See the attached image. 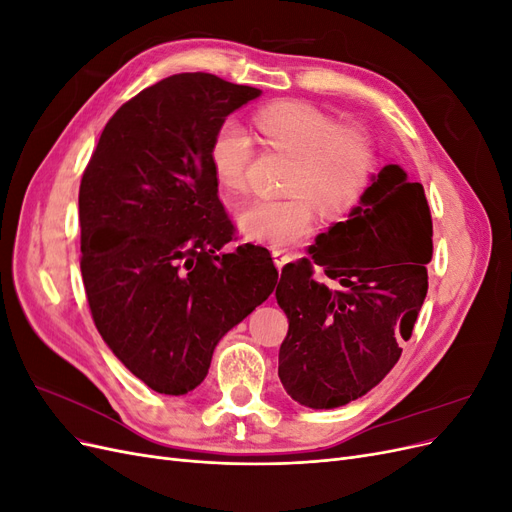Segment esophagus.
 Returning <instances> with one entry per match:
<instances>
[{"label": "esophagus", "mask_w": 512, "mask_h": 512, "mask_svg": "<svg viewBox=\"0 0 512 512\" xmlns=\"http://www.w3.org/2000/svg\"><path fill=\"white\" fill-rule=\"evenodd\" d=\"M290 254L288 252H284V250H273V260H275V265H277V269H282L286 262H290Z\"/></svg>", "instance_id": "esophagus-1"}]
</instances>
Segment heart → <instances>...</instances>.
I'll return each instance as SVG.
<instances>
[{"label":"heart","mask_w":512,"mask_h":512,"mask_svg":"<svg viewBox=\"0 0 512 512\" xmlns=\"http://www.w3.org/2000/svg\"><path fill=\"white\" fill-rule=\"evenodd\" d=\"M265 143L292 158L284 190L288 198L252 200L237 211L245 239L286 247L314 230L316 209L322 218H342L361 203L376 173V151L367 134L337 126L327 113L307 102H277L254 117ZM252 138L237 119H224L209 145L213 177L226 196L245 188L252 162Z\"/></svg>","instance_id":"b5f03b06"}]
</instances>
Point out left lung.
Instances as JSON below:
<instances>
[{
  "instance_id": "8db88e82",
  "label": "left lung",
  "mask_w": 512,
  "mask_h": 512,
  "mask_svg": "<svg viewBox=\"0 0 512 512\" xmlns=\"http://www.w3.org/2000/svg\"><path fill=\"white\" fill-rule=\"evenodd\" d=\"M431 235L423 185L389 164L346 222L282 269L275 299L288 335L277 374L294 401L346 406L389 374L425 301Z\"/></svg>"
}]
</instances>
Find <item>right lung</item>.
<instances>
[{
  "mask_svg": "<svg viewBox=\"0 0 512 512\" xmlns=\"http://www.w3.org/2000/svg\"><path fill=\"white\" fill-rule=\"evenodd\" d=\"M260 89L183 72L143 89L108 119L79 190L81 273L91 318L149 389L183 395L213 348L269 299L267 247L235 239L209 145Z\"/></svg>",
  "mask_w": 512,
  "mask_h": 512,
  "instance_id": "right-lung-1",
  "label": "right lung"
}]
</instances>
